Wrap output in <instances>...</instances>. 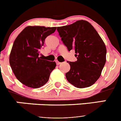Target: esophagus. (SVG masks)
I'll list each match as a JSON object with an SVG mask.
<instances>
[{"label":"esophagus","instance_id":"obj_1","mask_svg":"<svg viewBox=\"0 0 121 121\" xmlns=\"http://www.w3.org/2000/svg\"><path fill=\"white\" fill-rule=\"evenodd\" d=\"M56 64H57V65H59V64H60V62H59L58 61V60H56Z\"/></svg>","mask_w":121,"mask_h":121}]
</instances>
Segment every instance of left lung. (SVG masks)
<instances>
[{"instance_id":"obj_1","label":"left lung","mask_w":121,"mask_h":121,"mask_svg":"<svg viewBox=\"0 0 121 121\" xmlns=\"http://www.w3.org/2000/svg\"><path fill=\"white\" fill-rule=\"evenodd\" d=\"M68 51L74 50L76 62H69L67 81L77 88L93 85L100 76L106 62L107 49L103 40L92 25L84 20L57 28Z\"/></svg>"}]
</instances>
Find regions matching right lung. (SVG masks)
I'll use <instances>...</instances> for the list:
<instances>
[{"mask_svg":"<svg viewBox=\"0 0 121 121\" xmlns=\"http://www.w3.org/2000/svg\"><path fill=\"white\" fill-rule=\"evenodd\" d=\"M56 27L28 26L14 42L9 54V64L15 76L25 86L40 88L48 81L56 68L55 62L39 57L45 39L54 33Z\"/></svg>","mask_w":121,"mask_h":121,"instance_id":"1","label":"right lung"}]
</instances>
